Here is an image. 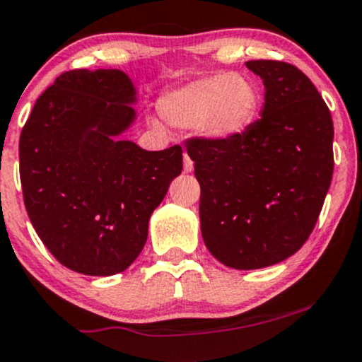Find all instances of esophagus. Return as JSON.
<instances>
[{
    "mask_svg": "<svg viewBox=\"0 0 362 362\" xmlns=\"http://www.w3.org/2000/svg\"><path fill=\"white\" fill-rule=\"evenodd\" d=\"M193 170V160L188 157V153H185V173H192Z\"/></svg>",
    "mask_w": 362,
    "mask_h": 362,
    "instance_id": "esophagus-1",
    "label": "esophagus"
}]
</instances>
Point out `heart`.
Listing matches in <instances>:
<instances>
[{"label":"heart","instance_id":"b5f03b06","mask_svg":"<svg viewBox=\"0 0 362 362\" xmlns=\"http://www.w3.org/2000/svg\"><path fill=\"white\" fill-rule=\"evenodd\" d=\"M259 89L243 74L216 72L167 91L158 110L176 127H193L214 141L238 136L257 115Z\"/></svg>","mask_w":362,"mask_h":362}]
</instances>
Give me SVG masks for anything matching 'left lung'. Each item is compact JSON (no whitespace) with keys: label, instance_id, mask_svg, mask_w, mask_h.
I'll list each match as a JSON object with an SVG mask.
<instances>
[{"label":"left lung","instance_id":"obj_1","mask_svg":"<svg viewBox=\"0 0 362 362\" xmlns=\"http://www.w3.org/2000/svg\"><path fill=\"white\" fill-rule=\"evenodd\" d=\"M247 67L266 88L260 119L229 139L189 138L186 151L209 252L228 267L260 269L293 255L316 226L333 176V120L295 65Z\"/></svg>","mask_w":362,"mask_h":362}]
</instances>
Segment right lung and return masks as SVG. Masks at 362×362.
Returning a JSON list of instances; mask_svg holds the SVG:
<instances>
[{"mask_svg": "<svg viewBox=\"0 0 362 362\" xmlns=\"http://www.w3.org/2000/svg\"><path fill=\"white\" fill-rule=\"evenodd\" d=\"M134 102L133 83L117 69L64 72L21 133L25 211L53 257L76 273L127 269L182 170L180 145L146 151L119 138L136 117Z\"/></svg>", "mask_w": 362, "mask_h": 362, "instance_id": "obj_1", "label": "right lung"}]
</instances>
